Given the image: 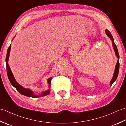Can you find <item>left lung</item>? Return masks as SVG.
<instances>
[{
  "mask_svg": "<svg viewBox=\"0 0 126 126\" xmlns=\"http://www.w3.org/2000/svg\"><path fill=\"white\" fill-rule=\"evenodd\" d=\"M105 32L106 34H107V35L109 37V38L111 40L112 42V46H113V48H114V50L115 51V55L116 56V57L118 58V60L117 62V63H116V65L115 66V71H114V75H113V77L112 78L110 82V86H111V85L113 84V83H114L115 81L116 80V79L117 78V76L118 74H119V66H120V63H119V52H118V50H117V46L116 45H115V44L114 43V38H113V36L111 35V34L110 33V32L108 30V29H105Z\"/></svg>",
  "mask_w": 126,
  "mask_h": 126,
  "instance_id": "obj_1",
  "label": "left lung"
}]
</instances>
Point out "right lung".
<instances>
[{
    "instance_id": "1",
    "label": "right lung",
    "mask_w": 126,
    "mask_h": 126,
    "mask_svg": "<svg viewBox=\"0 0 126 126\" xmlns=\"http://www.w3.org/2000/svg\"><path fill=\"white\" fill-rule=\"evenodd\" d=\"M15 36L14 37V38ZM13 38V39H14ZM12 39V40H13ZM11 44L10 45L8 50L7 51L6 57V70H7V74L8 76L9 80L11 84L14 86V87L16 88V89L18 91V92L22 94V95L27 96V97H32V98H37V97H44V96H46L48 95L49 93H50V86H51V81L52 79V77L49 78L47 80V83L48 84V89L47 90H46L45 91L42 92L39 95H36L34 94V93L33 91L29 89V88H26L23 87V86L20 85L19 83L16 81L15 79L13 74H12V71L10 69V68L9 65L8 64V61L9 59V56H10V52L11 50Z\"/></svg>"
}]
</instances>
